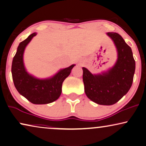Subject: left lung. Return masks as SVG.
I'll return each mask as SVG.
<instances>
[{
    "label": "left lung",
    "mask_w": 146,
    "mask_h": 146,
    "mask_svg": "<svg viewBox=\"0 0 146 146\" xmlns=\"http://www.w3.org/2000/svg\"><path fill=\"white\" fill-rule=\"evenodd\" d=\"M118 51V60L107 73L93 75L83 67L85 92L92 101L100 105L116 103L128 93L132 85L135 68L131 48L116 32H108Z\"/></svg>",
    "instance_id": "8db88e82"
}]
</instances>
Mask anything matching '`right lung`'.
Masks as SVG:
<instances>
[{
	"mask_svg": "<svg viewBox=\"0 0 146 146\" xmlns=\"http://www.w3.org/2000/svg\"><path fill=\"white\" fill-rule=\"evenodd\" d=\"M36 33L30 35L25 40L20 43L12 64V79L20 94L33 104H48L56 100L61 93L62 83L71 73L75 65L61 69L50 79H38L26 72L24 66V49Z\"/></svg>",
	"mask_w": 146,
	"mask_h": 146,
	"instance_id": "add662e5",
	"label": "right lung"
}]
</instances>
